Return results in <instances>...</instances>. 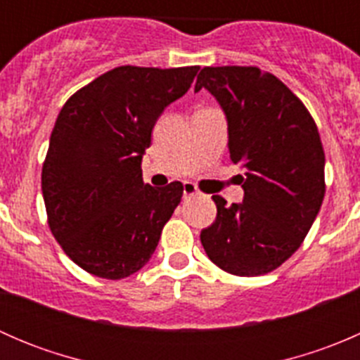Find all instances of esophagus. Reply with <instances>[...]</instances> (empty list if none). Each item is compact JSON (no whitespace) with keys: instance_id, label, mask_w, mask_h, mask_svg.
I'll return each mask as SVG.
<instances>
[{"instance_id":"obj_1","label":"esophagus","mask_w":360,"mask_h":360,"mask_svg":"<svg viewBox=\"0 0 360 360\" xmlns=\"http://www.w3.org/2000/svg\"><path fill=\"white\" fill-rule=\"evenodd\" d=\"M198 193H200V191H198V188L195 186V184L184 183V186H183V197L184 198L195 197V195H198Z\"/></svg>"}]
</instances>
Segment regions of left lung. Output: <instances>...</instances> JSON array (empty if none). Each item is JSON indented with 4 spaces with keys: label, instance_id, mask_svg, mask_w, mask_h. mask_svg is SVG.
<instances>
[{
    "label": "left lung",
    "instance_id": "8db88e82",
    "mask_svg": "<svg viewBox=\"0 0 360 360\" xmlns=\"http://www.w3.org/2000/svg\"><path fill=\"white\" fill-rule=\"evenodd\" d=\"M200 89L223 108L230 158L245 170L242 203L212 197L217 216L202 230V245L228 274L264 275L296 252L324 200L317 125L277 76L257 68H203L195 92Z\"/></svg>",
    "mask_w": 360,
    "mask_h": 360
}]
</instances>
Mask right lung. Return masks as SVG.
Returning a JSON list of instances; mask_svg holds the SVG:
<instances>
[{
  "label": "right lung",
  "instance_id": "1",
  "mask_svg": "<svg viewBox=\"0 0 360 360\" xmlns=\"http://www.w3.org/2000/svg\"><path fill=\"white\" fill-rule=\"evenodd\" d=\"M198 66H120L72 94L57 116L41 191L49 226L89 274L120 281L139 271L179 205L183 184H144L151 130L190 90Z\"/></svg>",
  "mask_w": 360,
  "mask_h": 360
}]
</instances>
